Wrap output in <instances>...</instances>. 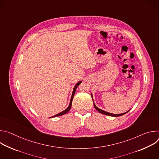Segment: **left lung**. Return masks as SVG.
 <instances>
[{
  "label": "left lung",
  "mask_w": 159,
  "mask_h": 159,
  "mask_svg": "<svg viewBox=\"0 0 159 159\" xmlns=\"http://www.w3.org/2000/svg\"><path fill=\"white\" fill-rule=\"evenodd\" d=\"M91 96H92V94H91ZM93 97V96H92ZM94 107L96 108V109L98 111V112H99L100 113H102V114H104V115H107V116H115V117H116V116H122V115H125V114H126V112H128L129 111H128L127 112H125V113H122V114H112V113H110V112H106V111H103V110H101V109H99L96 105H95V104L94 103Z\"/></svg>",
  "instance_id": "1"
}]
</instances>
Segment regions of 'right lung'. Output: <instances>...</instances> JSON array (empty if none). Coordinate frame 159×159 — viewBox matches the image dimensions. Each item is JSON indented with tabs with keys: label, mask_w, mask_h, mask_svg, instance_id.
I'll return each mask as SVG.
<instances>
[{
	"label": "right lung",
	"mask_w": 159,
	"mask_h": 159,
	"mask_svg": "<svg viewBox=\"0 0 159 159\" xmlns=\"http://www.w3.org/2000/svg\"><path fill=\"white\" fill-rule=\"evenodd\" d=\"M82 82V81H79L75 85V87H74V90H73V93H72V97H71V99H70V104H69V107H68L65 110H64L63 111H62V112H60V113H58V114H57V115H55V116H53V117H52V118H54V117H56V116H61V115H65V114H66V112H69V111H70V108H71V106H72V99H73V98H74V94H75V90H76V89H77V87L80 84V83Z\"/></svg>",
	"instance_id": "1"
}]
</instances>
